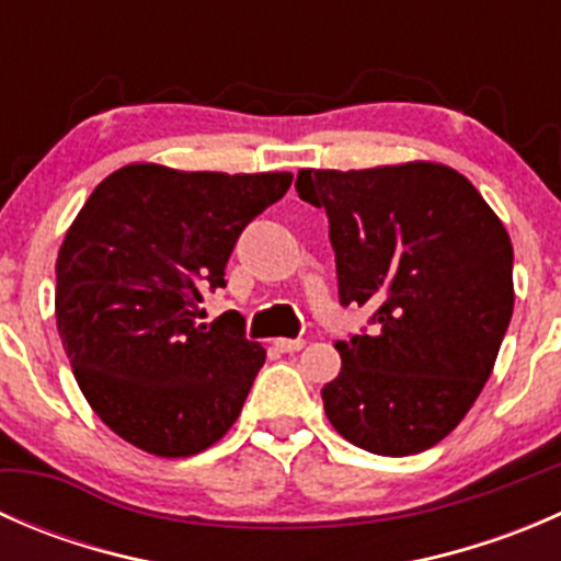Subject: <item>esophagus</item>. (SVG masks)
Returning a JSON list of instances; mask_svg holds the SVG:
<instances>
[{"label": "esophagus", "instance_id": "obj_1", "mask_svg": "<svg viewBox=\"0 0 561 561\" xmlns=\"http://www.w3.org/2000/svg\"><path fill=\"white\" fill-rule=\"evenodd\" d=\"M304 339H276L274 347L279 350V353H298V350H304Z\"/></svg>", "mask_w": 561, "mask_h": 561}]
</instances>
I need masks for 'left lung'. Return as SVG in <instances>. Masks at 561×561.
<instances>
[{"label": "left lung", "instance_id": "obj_1", "mask_svg": "<svg viewBox=\"0 0 561 561\" xmlns=\"http://www.w3.org/2000/svg\"><path fill=\"white\" fill-rule=\"evenodd\" d=\"M325 208L339 301L371 304L375 333L336 342L322 388L331 426L377 456L448 437L483 390L513 314V244L480 192L437 162L301 171Z\"/></svg>", "mask_w": 561, "mask_h": 561}]
</instances>
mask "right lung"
Returning <instances> with one entry per match:
<instances>
[{
	"label": "right lung",
	"instance_id": "1",
	"mask_svg": "<svg viewBox=\"0 0 561 561\" xmlns=\"http://www.w3.org/2000/svg\"><path fill=\"white\" fill-rule=\"evenodd\" d=\"M290 184L135 162L78 211L56 257V328L78 388L129 445L195 456L236 423L265 350L244 320L197 322V304L225 287L241 230Z\"/></svg>",
	"mask_w": 561,
	"mask_h": 561
}]
</instances>
